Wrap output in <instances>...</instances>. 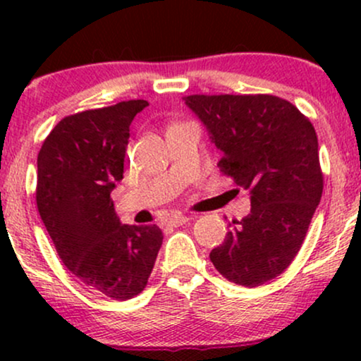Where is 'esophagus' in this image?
I'll list each match as a JSON object with an SVG mask.
<instances>
[{
    "label": "esophagus",
    "instance_id": "34e87169",
    "mask_svg": "<svg viewBox=\"0 0 361 361\" xmlns=\"http://www.w3.org/2000/svg\"><path fill=\"white\" fill-rule=\"evenodd\" d=\"M190 221V217L188 215H183V214H175V215H171V217L168 219V224L169 226H183V224H186Z\"/></svg>",
    "mask_w": 361,
    "mask_h": 361
}]
</instances>
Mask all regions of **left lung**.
<instances>
[{
  "label": "left lung",
  "mask_w": 361,
  "mask_h": 361,
  "mask_svg": "<svg viewBox=\"0 0 361 361\" xmlns=\"http://www.w3.org/2000/svg\"><path fill=\"white\" fill-rule=\"evenodd\" d=\"M188 109L221 149L226 176L251 193V212L233 221L210 261L222 276L258 287L299 252L322 195L317 135L310 120L273 94H190Z\"/></svg>",
  "instance_id": "left-lung-1"
}]
</instances>
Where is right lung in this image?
<instances>
[{"label": "right lung", "mask_w": 361, "mask_h": 361, "mask_svg": "<svg viewBox=\"0 0 361 361\" xmlns=\"http://www.w3.org/2000/svg\"><path fill=\"white\" fill-rule=\"evenodd\" d=\"M146 100L64 117L37 157V207L57 255L82 285L115 300L142 292L163 244L157 226L120 224L110 198L123 178L128 127Z\"/></svg>", "instance_id": "right-lung-1"}]
</instances>
